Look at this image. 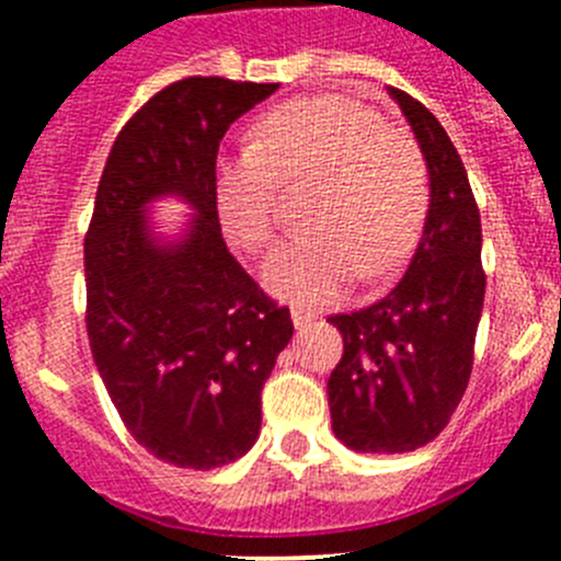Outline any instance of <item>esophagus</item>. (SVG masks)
I'll return each mask as SVG.
<instances>
[{
    "instance_id": "esophagus-1",
    "label": "esophagus",
    "mask_w": 561,
    "mask_h": 561,
    "mask_svg": "<svg viewBox=\"0 0 561 561\" xmlns=\"http://www.w3.org/2000/svg\"><path fill=\"white\" fill-rule=\"evenodd\" d=\"M291 320H295L297 331H306L311 323H314V314L306 309H291Z\"/></svg>"
}]
</instances>
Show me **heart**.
I'll return each mask as SVG.
<instances>
[{
    "mask_svg": "<svg viewBox=\"0 0 561 561\" xmlns=\"http://www.w3.org/2000/svg\"><path fill=\"white\" fill-rule=\"evenodd\" d=\"M314 182L306 225L266 255L272 295L317 306L362 272L379 280L413 252L430 213V171L419 142L345 95H311L266 112L255 146L216 165V213L238 250L270 244L277 187Z\"/></svg>",
    "mask_w": 561,
    "mask_h": 561,
    "instance_id": "b5f03b06",
    "label": "heart"
}]
</instances>
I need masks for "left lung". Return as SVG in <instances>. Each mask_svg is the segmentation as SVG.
I'll list each match as a JSON object with an SVG mask.
<instances>
[{
  "label": "left lung",
  "mask_w": 561,
  "mask_h": 561,
  "mask_svg": "<svg viewBox=\"0 0 561 561\" xmlns=\"http://www.w3.org/2000/svg\"><path fill=\"white\" fill-rule=\"evenodd\" d=\"M430 171V213L415 255L379 304L329 317L342 359L329 379L331 427L354 453L424 447L447 427L469 385L483 311L480 210L458 148L433 112L388 89Z\"/></svg>",
  "instance_id": "8db88e82"
}]
</instances>
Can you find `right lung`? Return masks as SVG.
<instances>
[{"mask_svg": "<svg viewBox=\"0 0 561 561\" xmlns=\"http://www.w3.org/2000/svg\"><path fill=\"white\" fill-rule=\"evenodd\" d=\"M275 89L193 76L157 92L117 134L83 238L98 374L134 440L182 469L250 453L261 390L295 331L230 255L213 196L221 137ZM160 195L197 210L168 245L145 219Z\"/></svg>", "mask_w": 561, "mask_h": 561, "instance_id": "1", "label": "right lung"}]
</instances>
